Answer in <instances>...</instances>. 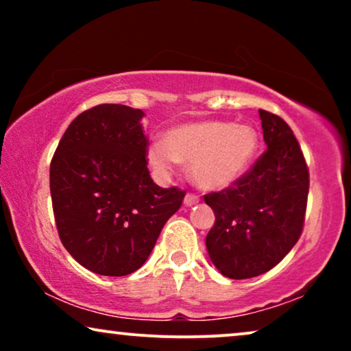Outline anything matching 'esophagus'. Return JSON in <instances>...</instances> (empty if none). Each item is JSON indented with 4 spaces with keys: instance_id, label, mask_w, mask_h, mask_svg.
Segmentation results:
<instances>
[{
    "instance_id": "esophagus-1",
    "label": "esophagus",
    "mask_w": 351,
    "mask_h": 351,
    "mask_svg": "<svg viewBox=\"0 0 351 351\" xmlns=\"http://www.w3.org/2000/svg\"><path fill=\"white\" fill-rule=\"evenodd\" d=\"M199 203V196L198 195H195V193H186V196H185V199H184V204L185 206H195V204H198Z\"/></svg>"
}]
</instances>
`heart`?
<instances>
[{"instance_id": "b5f03b06", "label": "heart", "mask_w": 351, "mask_h": 351, "mask_svg": "<svg viewBox=\"0 0 351 351\" xmlns=\"http://www.w3.org/2000/svg\"><path fill=\"white\" fill-rule=\"evenodd\" d=\"M257 148V132L247 124L204 119L171 128L162 143L148 148V161L162 172L172 169L176 161L185 162L196 185L220 190L249 169Z\"/></svg>"}]
</instances>
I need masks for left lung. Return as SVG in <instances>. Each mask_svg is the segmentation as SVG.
I'll use <instances>...</instances> for the list:
<instances>
[{"label":"left lung","mask_w":351,"mask_h":351,"mask_svg":"<svg viewBox=\"0 0 351 351\" xmlns=\"http://www.w3.org/2000/svg\"><path fill=\"white\" fill-rule=\"evenodd\" d=\"M267 150L232 186L204 195L215 215L206 247L215 268L247 280L278 265L304 228L308 167L285 119L258 110Z\"/></svg>","instance_id":"obj_1"}]
</instances>
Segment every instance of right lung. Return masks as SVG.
Returning a JSON list of instances; mask_svg holds the SVG:
<instances>
[{"mask_svg": "<svg viewBox=\"0 0 351 351\" xmlns=\"http://www.w3.org/2000/svg\"><path fill=\"white\" fill-rule=\"evenodd\" d=\"M142 118V110L119 104L86 110L71 121L51 161L60 241L97 275L138 270L185 196L152 180Z\"/></svg>", "mask_w": 351, "mask_h": 351, "instance_id": "obj_1", "label": "right lung"}]
</instances>
